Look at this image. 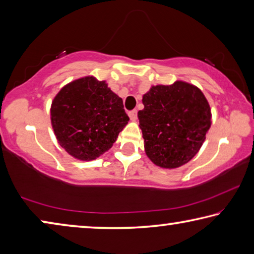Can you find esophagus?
I'll return each mask as SVG.
<instances>
[{
	"label": "esophagus",
	"instance_id": "obj_1",
	"mask_svg": "<svg viewBox=\"0 0 254 254\" xmlns=\"http://www.w3.org/2000/svg\"><path fill=\"white\" fill-rule=\"evenodd\" d=\"M128 117H130L131 121H135L136 118H137V112H136V110H132V111L128 112Z\"/></svg>",
	"mask_w": 254,
	"mask_h": 254
}]
</instances>
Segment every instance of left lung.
<instances>
[{"label":"left lung","instance_id":"obj_1","mask_svg":"<svg viewBox=\"0 0 254 254\" xmlns=\"http://www.w3.org/2000/svg\"><path fill=\"white\" fill-rule=\"evenodd\" d=\"M139 111L145 153L162 168H177L198 152L210 127V109L204 94L184 81L154 86Z\"/></svg>","mask_w":254,"mask_h":254}]
</instances>
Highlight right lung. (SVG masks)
<instances>
[{
    "label": "right lung",
    "instance_id": "right-lung-1",
    "mask_svg": "<svg viewBox=\"0 0 254 254\" xmlns=\"http://www.w3.org/2000/svg\"><path fill=\"white\" fill-rule=\"evenodd\" d=\"M123 101L105 81L85 77L65 86L51 105V124L72 157L93 160L109 150L128 121Z\"/></svg>",
    "mask_w": 254,
    "mask_h": 254
}]
</instances>
